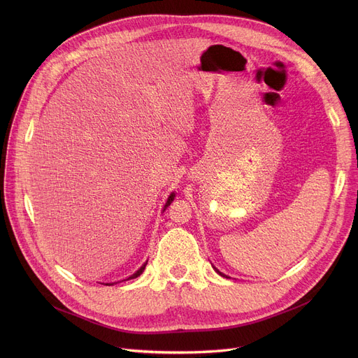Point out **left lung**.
Listing matches in <instances>:
<instances>
[{
  "label": "left lung",
  "instance_id": "1",
  "mask_svg": "<svg viewBox=\"0 0 358 358\" xmlns=\"http://www.w3.org/2000/svg\"><path fill=\"white\" fill-rule=\"evenodd\" d=\"M213 268H215V271H216V273H217V274H219V275H222V277H227V278H231V277H228V275H227V274H223V273H220V271H219V270H217V268H216V267H213Z\"/></svg>",
  "mask_w": 358,
  "mask_h": 358
}]
</instances>
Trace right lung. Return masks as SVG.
Masks as SVG:
<instances>
[{"instance_id":"obj_1","label":"right lung","mask_w":358,"mask_h":358,"mask_svg":"<svg viewBox=\"0 0 358 358\" xmlns=\"http://www.w3.org/2000/svg\"><path fill=\"white\" fill-rule=\"evenodd\" d=\"M174 197H176V193H171L169 194V197L166 199V203H165V206H164V210L168 208L169 204L173 203V200H174ZM146 264H148V261H145L143 264H142V267L138 270V271H135L134 274L131 275H129L127 278H124V280H120V281H126V280H131V278H136V277H139L142 273H143V270H145V267H146ZM120 281H113V283H100V285H106V286H113V285H117V283H120Z\"/></svg>"}]
</instances>
